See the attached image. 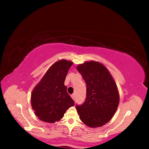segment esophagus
Listing matches in <instances>:
<instances>
[{
  "label": "esophagus",
  "instance_id": "esophagus-1",
  "mask_svg": "<svg viewBox=\"0 0 149 149\" xmlns=\"http://www.w3.org/2000/svg\"><path fill=\"white\" fill-rule=\"evenodd\" d=\"M71 96L72 99H73V100L74 101V100H75V95H74V94H72V95H71Z\"/></svg>",
  "mask_w": 149,
  "mask_h": 149
}]
</instances>
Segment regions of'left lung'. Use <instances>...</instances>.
Returning <instances> with one entry per match:
<instances>
[{"label":"left lung","instance_id":"left-lung-1","mask_svg":"<svg viewBox=\"0 0 149 149\" xmlns=\"http://www.w3.org/2000/svg\"><path fill=\"white\" fill-rule=\"evenodd\" d=\"M77 70L86 84V97L76 110L83 123L98 127L113 117L119 102L117 85L109 71L101 63L90 61L79 65Z\"/></svg>","mask_w":149,"mask_h":149}]
</instances>
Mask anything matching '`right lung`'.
Instances as JSON below:
<instances>
[{
	"instance_id": "1",
	"label": "right lung",
	"mask_w": 149,
	"mask_h": 149,
	"mask_svg": "<svg viewBox=\"0 0 149 149\" xmlns=\"http://www.w3.org/2000/svg\"><path fill=\"white\" fill-rule=\"evenodd\" d=\"M72 65L73 62L65 60L56 61L32 91L31 107L41 120L55 123L63 118L67 109L74 105L64 84Z\"/></svg>"
}]
</instances>
